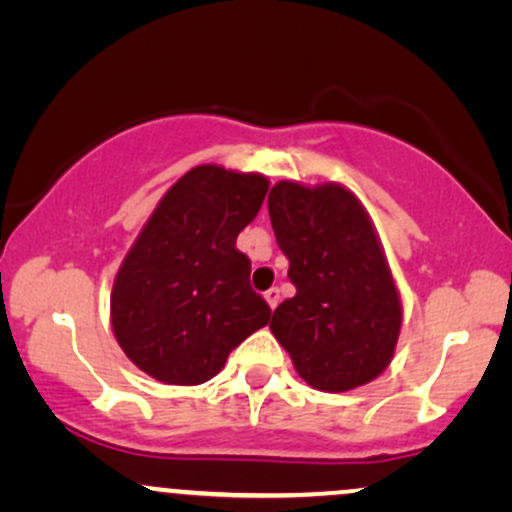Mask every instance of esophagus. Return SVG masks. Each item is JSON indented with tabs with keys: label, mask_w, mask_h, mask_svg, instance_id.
Instances as JSON below:
<instances>
[{
	"label": "esophagus",
	"mask_w": 512,
	"mask_h": 512,
	"mask_svg": "<svg viewBox=\"0 0 512 512\" xmlns=\"http://www.w3.org/2000/svg\"><path fill=\"white\" fill-rule=\"evenodd\" d=\"M264 301H267V305L269 308H276V305H279V289H269V291H264Z\"/></svg>",
	"instance_id": "34e87169"
}]
</instances>
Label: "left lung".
I'll list each match as a JSON object with an SVG mask.
<instances>
[{
	"label": "left lung",
	"mask_w": 512,
	"mask_h": 512,
	"mask_svg": "<svg viewBox=\"0 0 512 512\" xmlns=\"http://www.w3.org/2000/svg\"><path fill=\"white\" fill-rule=\"evenodd\" d=\"M269 219L289 260L296 296L269 330L310 387L349 392L390 366L402 330V298L366 207L339 182L279 180Z\"/></svg>",
	"instance_id": "obj_1"
}]
</instances>
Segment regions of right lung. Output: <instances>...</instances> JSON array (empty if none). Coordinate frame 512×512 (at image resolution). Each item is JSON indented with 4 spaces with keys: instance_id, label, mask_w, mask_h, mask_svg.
<instances>
[{
    "instance_id": "add662e5",
    "label": "right lung",
    "mask_w": 512,
    "mask_h": 512,
    "mask_svg": "<svg viewBox=\"0 0 512 512\" xmlns=\"http://www.w3.org/2000/svg\"><path fill=\"white\" fill-rule=\"evenodd\" d=\"M269 180L214 163L187 170L161 197L117 269L110 325L125 356L166 385H202L269 322L236 238Z\"/></svg>"
}]
</instances>
